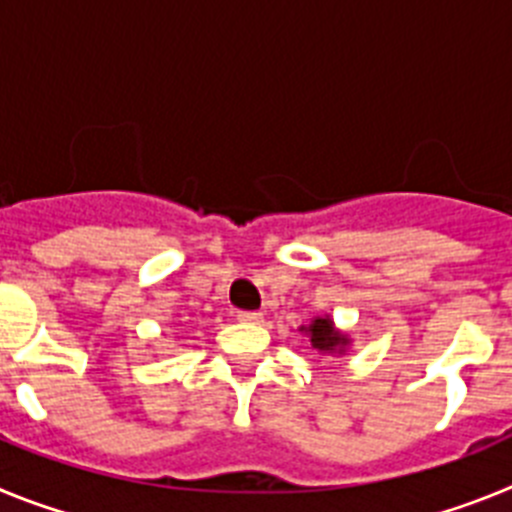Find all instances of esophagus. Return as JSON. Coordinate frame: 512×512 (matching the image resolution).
<instances>
[{
  "instance_id": "obj_1",
  "label": "esophagus",
  "mask_w": 512,
  "mask_h": 512,
  "mask_svg": "<svg viewBox=\"0 0 512 512\" xmlns=\"http://www.w3.org/2000/svg\"><path fill=\"white\" fill-rule=\"evenodd\" d=\"M235 318L241 320V323H259L264 315H261L259 310H238V312H235Z\"/></svg>"
}]
</instances>
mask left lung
<instances>
[{
    "instance_id": "left-lung-1",
    "label": "left lung",
    "mask_w": 512,
    "mask_h": 512,
    "mask_svg": "<svg viewBox=\"0 0 512 512\" xmlns=\"http://www.w3.org/2000/svg\"><path fill=\"white\" fill-rule=\"evenodd\" d=\"M307 330H310V343L315 348H320L323 354L338 351V348L346 343V338H343L341 333H336V328H333V323H330L328 318L312 320V325Z\"/></svg>"
}]
</instances>
